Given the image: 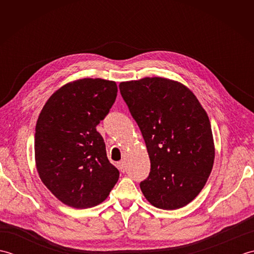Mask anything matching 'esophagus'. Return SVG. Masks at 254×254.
Segmentation results:
<instances>
[{
    "label": "esophagus",
    "instance_id": "obj_1",
    "mask_svg": "<svg viewBox=\"0 0 254 254\" xmlns=\"http://www.w3.org/2000/svg\"><path fill=\"white\" fill-rule=\"evenodd\" d=\"M118 168H119V170H120L121 172H124L126 171V161L124 160H121V161H119L118 163Z\"/></svg>",
    "mask_w": 254,
    "mask_h": 254
}]
</instances>
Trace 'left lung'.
Returning a JSON list of instances; mask_svg holds the SVG:
<instances>
[{
  "label": "left lung",
  "mask_w": 254,
  "mask_h": 254,
  "mask_svg": "<svg viewBox=\"0 0 254 254\" xmlns=\"http://www.w3.org/2000/svg\"><path fill=\"white\" fill-rule=\"evenodd\" d=\"M146 144L150 172L139 183L154 206L177 209L196 197L213 168L215 148L207 113L175 80L145 77L119 85Z\"/></svg>",
  "instance_id": "obj_1"
}]
</instances>
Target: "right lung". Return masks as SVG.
I'll list each match as a JSON object with an SVG mask.
<instances>
[{"label": "right lung", "mask_w": 254, "mask_h": 254, "mask_svg": "<svg viewBox=\"0 0 254 254\" xmlns=\"http://www.w3.org/2000/svg\"><path fill=\"white\" fill-rule=\"evenodd\" d=\"M112 80L83 78L53 94L38 118L35 156L41 181L53 195L74 208L104 202L119 179L96 127L117 98Z\"/></svg>", "instance_id": "add662e5"}]
</instances>
